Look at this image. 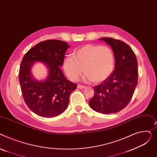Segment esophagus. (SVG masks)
I'll return each mask as SVG.
<instances>
[{"label":"esophagus","instance_id":"esophagus-1","mask_svg":"<svg viewBox=\"0 0 157 157\" xmlns=\"http://www.w3.org/2000/svg\"><path fill=\"white\" fill-rule=\"evenodd\" d=\"M86 87L84 86H82V85H80V84H78V86H77V88L78 89H84Z\"/></svg>","mask_w":157,"mask_h":157}]
</instances>
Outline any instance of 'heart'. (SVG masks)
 <instances>
[{
	"label": "heart",
	"mask_w": 157,
	"mask_h": 157,
	"mask_svg": "<svg viewBox=\"0 0 157 157\" xmlns=\"http://www.w3.org/2000/svg\"><path fill=\"white\" fill-rule=\"evenodd\" d=\"M114 63L113 52L108 47L86 44L74 52L73 58L64 59L63 68L68 77L73 81L77 80L84 71L86 80L100 83L112 74Z\"/></svg>",
	"instance_id": "heart-1"
}]
</instances>
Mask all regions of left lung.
<instances>
[{
  "label": "left lung",
  "mask_w": 157,
  "mask_h": 157,
  "mask_svg": "<svg viewBox=\"0 0 157 157\" xmlns=\"http://www.w3.org/2000/svg\"><path fill=\"white\" fill-rule=\"evenodd\" d=\"M111 46L115 70L102 83L94 87V95L89 102L94 111L110 114L123 109L130 102L137 84V61L129 45L112 38H100Z\"/></svg>",
  "instance_id": "left-lung-1"
}]
</instances>
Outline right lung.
<instances>
[{"instance_id": "1", "label": "right lung", "mask_w": 157, "mask_h": 157, "mask_svg": "<svg viewBox=\"0 0 157 157\" xmlns=\"http://www.w3.org/2000/svg\"><path fill=\"white\" fill-rule=\"evenodd\" d=\"M70 48L62 40L41 42L28 51L21 61L19 80L25 102L30 110L40 117H53L62 113L69 103V97L77 84L64 76L62 70L64 54ZM36 62H43L48 68L45 80H36L31 67Z\"/></svg>"}]
</instances>
